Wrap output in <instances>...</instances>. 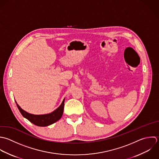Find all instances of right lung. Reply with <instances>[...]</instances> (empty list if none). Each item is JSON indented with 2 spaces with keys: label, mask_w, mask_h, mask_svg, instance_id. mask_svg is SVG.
<instances>
[{
  "label": "right lung",
  "mask_w": 159,
  "mask_h": 159,
  "mask_svg": "<svg viewBox=\"0 0 159 159\" xmlns=\"http://www.w3.org/2000/svg\"><path fill=\"white\" fill-rule=\"evenodd\" d=\"M64 100H63L61 105L54 111H52L51 113L46 114V115H33L27 113L26 111L22 110L20 107L17 104L16 102V106L22 115V116L26 118L28 120H29L31 123L33 124L38 126H48L49 125H51L55 122L61 119V118L62 116L63 111H64Z\"/></svg>",
  "instance_id": "right-lung-1"
}]
</instances>
